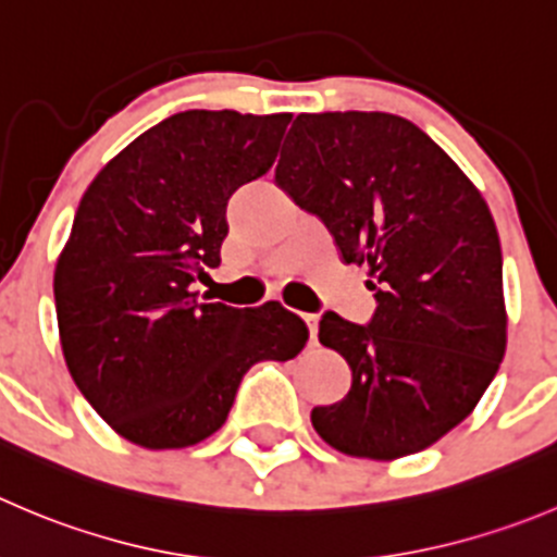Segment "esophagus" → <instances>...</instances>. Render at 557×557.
Segmentation results:
<instances>
[{
    "instance_id": "1",
    "label": "esophagus",
    "mask_w": 557,
    "mask_h": 557,
    "mask_svg": "<svg viewBox=\"0 0 557 557\" xmlns=\"http://www.w3.org/2000/svg\"><path fill=\"white\" fill-rule=\"evenodd\" d=\"M305 323L307 329H310V343H315V334H318V315H312V312H305Z\"/></svg>"
}]
</instances>
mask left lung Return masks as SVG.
I'll return each mask as SVG.
<instances>
[{
  "instance_id": "obj_1",
  "label": "left lung",
  "mask_w": 557,
  "mask_h": 557,
  "mask_svg": "<svg viewBox=\"0 0 557 557\" xmlns=\"http://www.w3.org/2000/svg\"><path fill=\"white\" fill-rule=\"evenodd\" d=\"M274 182L323 220L339 258L370 269L367 326L326 312L318 339L350 367L315 433L350 457L397 460L476 408L506 354L504 258L495 220L460 165L381 111L299 113Z\"/></svg>"
}]
</instances>
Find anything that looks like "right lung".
I'll list each match as a JSON object with an SVG mask.
<instances>
[{
  "label": "right lung",
  "instance_id": "1",
  "mask_svg": "<svg viewBox=\"0 0 557 557\" xmlns=\"http://www.w3.org/2000/svg\"><path fill=\"white\" fill-rule=\"evenodd\" d=\"M290 113L182 111L138 135L86 187L53 272L75 386L122 438L185 449L228 419L256 361L294 359L299 315L236 310L190 285L220 267L225 207L272 169Z\"/></svg>",
  "mask_w": 557,
  "mask_h": 557
}]
</instances>
